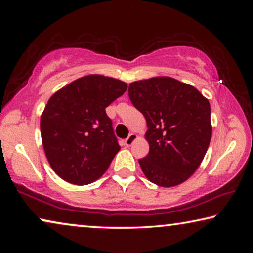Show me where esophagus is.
I'll return each instance as SVG.
<instances>
[{"label":"esophagus","mask_w":253,"mask_h":253,"mask_svg":"<svg viewBox=\"0 0 253 253\" xmlns=\"http://www.w3.org/2000/svg\"><path fill=\"white\" fill-rule=\"evenodd\" d=\"M136 138H137V135L136 134H129V136L127 137V138L125 139V145L126 146H130V145L135 142L136 140Z\"/></svg>","instance_id":"esophagus-1"}]
</instances>
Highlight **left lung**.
<instances>
[{
    "mask_svg": "<svg viewBox=\"0 0 253 253\" xmlns=\"http://www.w3.org/2000/svg\"><path fill=\"white\" fill-rule=\"evenodd\" d=\"M131 104L144 115L149 153L138 161L149 181L176 186L203 161L212 136L211 107L198 89L169 77L131 83Z\"/></svg>",
    "mask_w": 253,
    "mask_h": 253,
    "instance_id": "left-lung-1",
    "label": "left lung"
}]
</instances>
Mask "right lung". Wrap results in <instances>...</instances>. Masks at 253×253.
<instances>
[{
  "label": "right lung",
  "instance_id": "add662e5",
  "mask_svg": "<svg viewBox=\"0 0 253 253\" xmlns=\"http://www.w3.org/2000/svg\"><path fill=\"white\" fill-rule=\"evenodd\" d=\"M127 90L124 81L85 76L50 98L41 116V138L51 168L76 185L99 178L121 146L106 107Z\"/></svg>",
  "mask_w": 253,
  "mask_h": 253
}]
</instances>
